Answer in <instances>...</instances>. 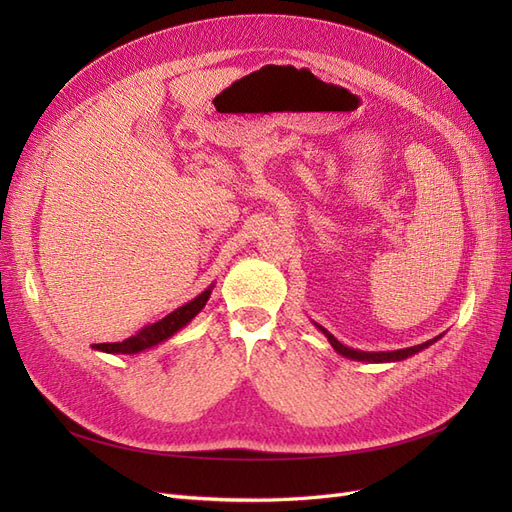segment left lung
I'll use <instances>...</instances> for the list:
<instances>
[{
	"instance_id": "left-lung-1",
	"label": "left lung",
	"mask_w": 512,
	"mask_h": 512,
	"mask_svg": "<svg viewBox=\"0 0 512 512\" xmlns=\"http://www.w3.org/2000/svg\"><path fill=\"white\" fill-rule=\"evenodd\" d=\"M316 327H318L324 335H327V339L331 342V346H333L339 354L346 356V359H352V361H367V363H393V361H404V359H408V356H412V354H416V352L425 350L427 346H431L433 342H438V339H440V335H438V337L429 339V342H425V344H418V346L404 348V350H391V352H363V350H354V348L344 346L342 342H337V339H335L327 329L320 327V324H316Z\"/></svg>"
}]
</instances>
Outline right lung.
I'll list each match as a JSON object with an SVG mask.
<instances>
[{"mask_svg":"<svg viewBox=\"0 0 512 512\" xmlns=\"http://www.w3.org/2000/svg\"><path fill=\"white\" fill-rule=\"evenodd\" d=\"M211 288L213 286H209L205 292H200L198 297L192 299L190 303L177 307L175 312H170L166 318L149 324V327L141 329L136 335H132L128 339H123V342L94 344V350L108 352V354H136V352H143L147 348H153V346L166 342L168 337H173L179 329L185 327V324L192 322V318L207 305V301L211 297Z\"/></svg>","mask_w":512,"mask_h":512,"instance_id":"add662e5","label":"right lung"}]
</instances>
